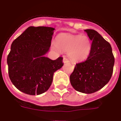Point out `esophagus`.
<instances>
[{
  "label": "esophagus",
  "instance_id": "esophagus-1",
  "mask_svg": "<svg viewBox=\"0 0 121 121\" xmlns=\"http://www.w3.org/2000/svg\"><path fill=\"white\" fill-rule=\"evenodd\" d=\"M63 63H65L69 62V60H68V59L64 57V58H63Z\"/></svg>",
  "mask_w": 121,
  "mask_h": 121
}]
</instances>
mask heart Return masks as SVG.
<instances>
[{
    "label": "heart",
    "instance_id": "1",
    "mask_svg": "<svg viewBox=\"0 0 121 121\" xmlns=\"http://www.w3.org/2000/svg\"><path fill=\"white\" fill-rule=\"evenodd\" d=\"M52 46L57 51L68 52V55L73 61L85 60L90 55L92 43L88 36L63 33L58 36L56 43Z\"/></svg>",
    "mask_w": 121,
    "mask_h": 121
}]
</instances>
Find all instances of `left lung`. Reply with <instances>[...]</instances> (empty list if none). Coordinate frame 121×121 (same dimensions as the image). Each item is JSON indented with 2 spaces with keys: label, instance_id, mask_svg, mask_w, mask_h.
Masks as SVG:
<instances>
[{
  "label": "left lung",
  "instance_id": "1",
  "mask_svg": "<svg viewBox=\"0 0 121 121\" xmlns=\"http://www.w3.org/2000/svg\"><path fill=\"white\" fill-rule=\"evenodd\" d=\"M92 40V49L84 61L75 66L70 76L74 89L84 94H92L103 88L111 79L114 56L109 42L94 29H85Z\"/></svg>",
  "mask_w": 121,
  "mask_h": 121
}]
</instances>
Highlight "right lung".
<instances>
[{"label":"right lung","mask_w":121,"mask_h":121,"mask_svg":"<svg viewBox=\"0 0 121 121\" xmlns=\"http://www.w3.org/2000/svg\"><path fill=\"white\" fill-rule=\"evenodd\" d=\"M54 29L31 26L12 42L7 59L9 76L23 93L35 95L46 92L54 73L63 65L62 57L52 60L44 56L51 46Z\"/></svg>","instance_id":"obj_1"}]
</instances>
